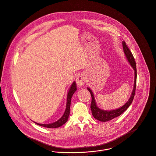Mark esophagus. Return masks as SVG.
Instances as JSON below:
<instances>
[{
    "instance_id": "esophagus-1",
    "label": "esophagus",
    "mask_w": 156,
    "mask_h": 156,
    "mask_svg": "<svg viewBox=\"0 0 156 156\" xmlns=\"http://www.w3.org/2000/svg\"><path fill=\"white\" fill-rule=\"evenodd\" d=\"M86 78L83 75H80L76 79V83L78 87H81L86 84Z\"/></svg>"
}]
</instances>
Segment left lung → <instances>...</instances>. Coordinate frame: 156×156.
I'll use <instances>...</instances> for the list:
<instances>
[{
    "mask_svg": "<svg viewBox=\"0 0 156 156\" xmlns=\"http://www.w3.org/2000/svg\"><path fill=\"white\" fill-rule=\"evenodd\" d=\"M122 46L124 49V52L125 57L126 58L128 62L129 63V64L131 66L132 68L133 69L134 71V87L133 90L132 92L131 95L128 99V101L123 106L121 107L117 108L116 110H113L110 111L108 110H103L100 109L96 105V103L95 102L94 94L91 90V89L89 87H87V90L89 91V92L91 94L92 96V102H91V105H90V108L92 110V113L94 118L101 122H107L108 121H110L121 115H122L125 111L129 107V106L131 105V104L133 102V100L135 94V91H136V79H137V70H136V62L134 60V58L129 49V48L127 47L125 42L124 41H122Z\"/></svg>",
    "mask_w": 156,
    "mask_h": 156,
    "instance_id": "1",
    "label": "left lung"
}]
</instances>
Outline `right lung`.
Masks as SVG:
<instances>
[{"label":"right lung","mask_w":156,"mask_h":156,"mask_svg":"<svg viewBox=\"0 0 156 156\" xmlns=\"http://www.w3.org/2000/svg\"><path fill=\"white\" fill-rule=\"evenodd\" d=\"M76 84L75 83V82L74 81L72 84L71 85L69 92L67 93V102H66V110L65 112L62 116V117L58 120L57 121L51 123V124H38L37 122H35L36 124L40 126H44V127H46V128H58L60 127L61 126H62V125L64 124L68 120L69 115H70V101H71V98L72 95L75 92V91L76 90Z\"/></svg>","instance_id":"obj_1"}]
</instances>
